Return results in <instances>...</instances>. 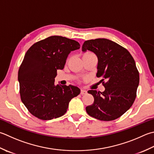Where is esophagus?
Here are the masks:
<instances>
[{"mask_svg": "<svg viewBox=\"0 0 154 154\" xmlns=\"http://www.w3.org/2000/svg\"><path fill=\"white\" fill-rule=\"evenodd\" d=\"M86 93H87V91L85 90H83V89L81 90V95H85Z\"/></svg>", "mask_w": 154, "mask_h": 154, "instance_id": "34e87169", "label": "esophagus"}]
</instances>
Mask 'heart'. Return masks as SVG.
<instances>
[{"label": "heart", "mask_w": 154, "mask_h": 154, "mask_svg": "<svg viewBox=\"0 0 154 154\" xmlns=\"http://www.w3.org/2000/svg\"><path fill=\"white\" fill-rule=\"evenodd\" d=\"M93 55V54L91 53H86L84 54L83 55ZM67 61H68V59H67Z\"/></svg>", "instance_id": "heart-1"}]
</instances>
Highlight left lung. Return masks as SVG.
Wrapping results in <instances>:
<instances>
[{
    "label": "left lung",
    "instance_id": "left-lung-1",
    "mask_svg": "<svg viewBox=\"0 0 154 154\" xmlns=\"http://www.w3.org/2000/svg\"><path fill=\"white\" fill-rule=\"evenodd\" d=\"M91 51L97 57V77L103 92L89 90L94 102L86 107L90 116L101 121L121 117L133 105L140 82L139 71L130 53L112 41L96 38L84 42L82 51Z\"/></svg>",
    "mask_w": 154,
    "mask_h": 154
}]
</instances>
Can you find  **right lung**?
<instances>
[{"instance_id": "obj_1", "label": "right lung", "mask_w": 154, "mask_h": 154, "mask_svg": "<svg viewBox=\"0 0 154 154\" xmlns=\"http://www.w3.org/2000/svg\"><path fill=\"white\" fill-rule=\"evenodd\" d=\"M77 41L51 36L29 48L18 73L20 99L32 116L42 120L59 117L67 112L72 98L80 93L73 85H55L58 69H63L71 51L79 49Z\"/></svg>"}]
</instances>
